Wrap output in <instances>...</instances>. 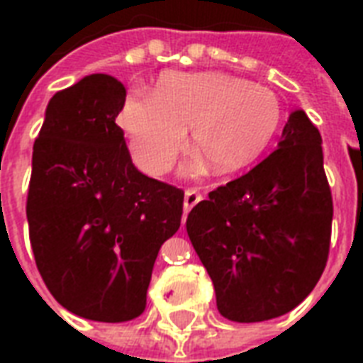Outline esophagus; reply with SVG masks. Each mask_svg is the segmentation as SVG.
I'll list each match as a JSON object with an SVG mask.
<instances>
[{
	"label": "esophagus",
	"instance_id": "obj_1",
	"mask_svg": "<svg viewBox=\"0 0 363 363\" xmlns=\"http://www.w3.org/2000/svg\"><path fill=\"white\" fill-rule=\"evenodd\" d=\"M203 199V196L196 190V188H188L186 194H184V213H188L190 209H194L196 205Z\"/></svg>",
	"mask_w": 363,
	"mask_h": 363
}]
</instances>
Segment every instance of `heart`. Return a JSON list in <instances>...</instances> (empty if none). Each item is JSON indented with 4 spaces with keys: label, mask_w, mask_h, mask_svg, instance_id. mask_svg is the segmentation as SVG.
I'll return each instance as SVG.
<instances>
[{
    "label": "heart",
    "mask_w": 363,
    "mask_h": 363,
    "mask_svg": "<svg viewBox=\"0 0 363 363\" xmlns=\"http://www.w3.org/2000/svg\"><path fill=\"white\" fill-rule=\"evenodd\" d=\"M281 104L269 88L220 71L167 73L152 98L125 96L118 113L135 164L148 175L169 169L190 147L216 173H233L262 156L281 125ZM201 162L196 160L194 167Z\"/></svg>",
    "instance_id": "obj_1"
}]
</instances>
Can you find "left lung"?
<instances>
[{
  "mask_svg": "<svg viewBox=\"0 0 363 363\" xmlns=\"http://www.w3.org/2000/svg\"><path fill=\"white\" fill-rule=\"evenodd\" d=\"M332 218L320 131L298 109L277 150L188 215L220 315L262 322L298 307L326 267Z\"/></svg>",
  "mask_w": 363,
  "mask_h": 363,
  "instance_id": "1",
  "label": "left lung"
}]
</instances>
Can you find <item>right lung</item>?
<instances>
[{"mask_svg": "<svg viewBox=\"0 0 363 363\" xmlns=\"http://www.w3.org/2000/svg\"><path fill=\"white\" fill-rule=\"evenodd\" d=\"M125 88L96 73L48 101L33 143L26 215L37 269L62 307L128 322L147 307L160 247L181 226L184 192L143 175L116 125Z\"/></svg>", "mask_w": 363, "mask_h": 363, "instance_id": "add662e5", "label": "right lung"}]
</instances>
